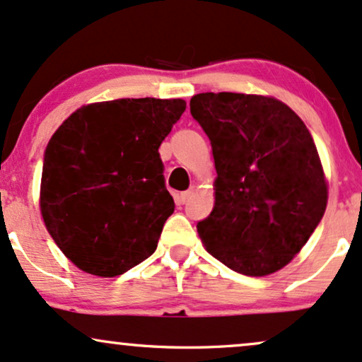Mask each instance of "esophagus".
Instances as JSON below:
<instances>
[{"label": "esophagus", "mask_w": 362, "mask_h": 362, "mask_svg": "<svg viewBox=\"0 0 362 362\" xmlns=\"http://www.w3.org/2000/svg\"><path fill=\"white\" fill-rule=\"evenodd\" d=\"M194 197V188H191V189H188V191H185V193H181L180 194V202L181 203H188L191 198Z\"/></svg>", "instance_id": "esophagus-1"}]
</instances>
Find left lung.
Wrapping results in <instances>:
<instances>
[{
	"instance_id": "1",
	"label": "left lung",
	"mask_w": 362,
	"mask_h": 362,
	"mask_svg": "<svg viewBox=\"0 0 362 362\" xmlns=\"http://www.w3.org/2000/svg\"><path fill=\"white\" fill-rule=\"evenodd\" d=\"M191 115L214 152L215 205L197 228L232 271L267 276L290 264L325 214L329 185L301 118L273 96L199 93Z\"/></svg>"
}]
</instances>
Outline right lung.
Instances as JSON below:
<instances>
[{"label":"right lung","mask_w":362,"mask_h":362,"mask_svg":"<svg viewBox=\"0 0 362 362\" xmlns=\"http://www.w3.org/2000/svg\"><path fill=\"white\" fill-rule=\"evenodd\" d=\"M185 110L181 98L98 101L55 130L38 206L57 247L81 271L113 278L154 254L174 211L159 147Z\"/></svg>","instance_id":"add662e5"}]
</instances>
